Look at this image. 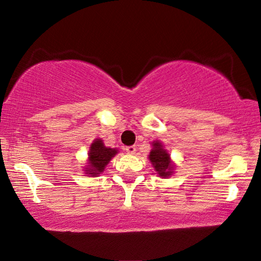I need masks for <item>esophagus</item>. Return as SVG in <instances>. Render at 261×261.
<instances>
[{
	"instance_id": "34e87169",
	"label": "esophagus",
	"mask_w": 261,
	"mask_h": 261,
	"mask_svg": "<svg viewBox=\"0 0 261 261\" xmlns=\"http://www.w3.org/2000/svg\"><path fill=\"white\" fill-rule=\"evenodd\" d=\"M125 151L129 154H135L136 153V146H134V145H132V146H127V147H125Z\"/></svg>"
}]
</instances>
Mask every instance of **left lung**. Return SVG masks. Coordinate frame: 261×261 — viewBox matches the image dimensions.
Returning <instances> with one entry per match:
<instances>
[{
    "label": "left lung",
    "instance_id": "8db88e82",
    "mask_svg": "<svg viewBox=\"0 0 261 261\" xmlns=\"http://www.w3.org/2000/svg\"><path fill=\"white\" fill-rule=\"evenodd\" d=\"M152 151L149 152L148 159L152 162L154 169L158 175L162 178L169 177L174 173V165L170 160V155L165 148H163L160 141H153Z\"/></svg>",
    "mask_w": 261,
    "mask_h": 261
}]
</instances>
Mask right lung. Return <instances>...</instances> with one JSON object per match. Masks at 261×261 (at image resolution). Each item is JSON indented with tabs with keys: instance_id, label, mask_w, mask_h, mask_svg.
I'll list each match as a JSON object with an SVG mask.
<instances>
[{
	"instance_id": "obj_1",
	"label": "right lung",
	"mask_w": 261,
	"mask_h": 261,
	"mask_svg": "<svg viewBox=\"0 0 261 261\" xmlns=\"http://www.w3.org/2000/svg\"><path fill=\"white\" fill-rule=\"evenodd\" d=\"M117 153L118 151L116 148L106 147L102 140L99 138L95 139L88 151V166L85 174L92 177H96L98 175L102 174L106 166Z\"/></svg>"
}]
</instances>
